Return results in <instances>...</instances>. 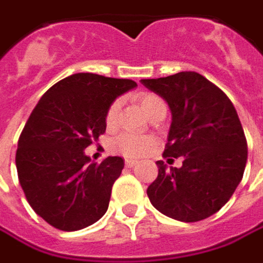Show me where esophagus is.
<instances>
[{"label":"esophagus","instance_id":"esophagus-1","mask_svg":"<svg viewBox=\"0 0 263 263\" xmlns=\"http://www.w3.org/2000/svg\"><path fill=\"white\" fill-rule=\"evenodd\" d=\"M135 164H137V161H135V160H131V158L125 160V165H126V167H129V168H131V167H134Z\"/></svg>","mask_w":263,"mask_h":263}]
</instances>
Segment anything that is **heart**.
I'll return each mask as SVG.
<instances>
[{
  "mask_svg": "<svg viewBox=\"0 0 263 263\" xmlns=\"http://www.w3.org/2000/svg\"><path fill=\"white\" fill-rule=\"evenodd\" d=\"M138 102L146 115H149L157 106L164 105V101L161 98L154 93H141L138 96ZM119 105H121L119 101H115L112 102L110 106L108 108L106 124L109 126H112L117 122ZM114 145L121 154L126 155V157H141V155L146 154L149 151V148L153 146V139L148 138V137L135 135V134H122L114 141Z\"/></svg>",
  "mask_w": 263,
  "mask_h": 263,
  "instance_id": "heart-1",
  "label": "heart"
}]
</instances>
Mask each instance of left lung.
<instances>
[{"label": "left lung", "mask_w": 263, "mask_h": 263, "mask_svg": "<svg viewBox=\"0 0 263 263\" xmlns=\"http://www.w3.org/2000/svg\"><path fill=\"white\" fill-rule=\"evenodd\" d=\"M171 110L164 157H184L180 168L157 161L158 177L148 187L151 204L180 221H199L224 206L243 177L248 144L233 103L196 71L142 79Z\"/></svg>", "instance_id": "8db88e82"}]
</instances>
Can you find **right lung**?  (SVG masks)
<instances>
[{
	"mask_svg": "<svg viewBox=\"0 0 263 263\" xmlns=\"http://www.w3.org/2000/svg\"><path fill=\"white\" fill-rule=\"evenodd\" d=\"M135 86L129 79L76 73L53 85L33 109L15 165L28 204L53 228L83 229L106 213L124 160L98 164L85 149L106 131L110 103Z\"/></svg>",
	"mask_w": 263,
	"mask_h": 263,
	"instance_id": "add662e5",
	"label": "right lung"
}]
</instances>
